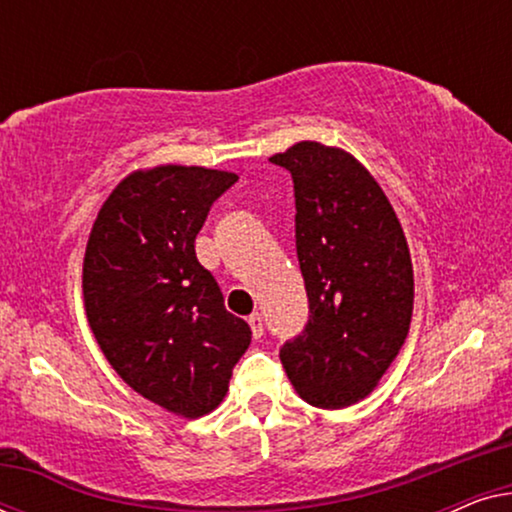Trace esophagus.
Segmentation results:
<instances>
[{
	"mask_svg": "<svg viewBox=\"0 0 512 512\" xmlns=\"http://www.w3.org/2000/svg\"><path fill=\"white\" fill-rule=\"evenodd\" d=\"M249 326H251V335H254L256 340L263 338V331H265V326H263V314H258V312L251 314V317H249Z\"/></svg>",
	"mask_w": 512,
	"mask_h": 512,
	"instance_id": "34e87169",
	"label": "esophagus"
}]
</instances>
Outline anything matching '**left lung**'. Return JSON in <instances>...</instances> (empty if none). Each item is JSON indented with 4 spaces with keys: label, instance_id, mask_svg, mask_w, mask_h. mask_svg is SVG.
<instances>
[{
    "label": "left lung",
    "instance_id": "1",
    "mask_svg": "<svg viewBox=\"0 0 512 512\" xmlns=\"http://www.w3.org/2000/svg\"><path fill=\"white\" fill-rule=\"evenodd\" d=\"M291 172L296 251L310 319L279 359L303 401L340 410L377 387L410 331L415 279L401 221L352 153L298 142L270 158Z\"/></svg>",
    "mask_w": 512,
    "mask_h": 512
}]
</instances>
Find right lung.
Returning a JSON list of instances; mask_svg holds the SVG:
<instances>
[{
	"label": "right lung",
	"instance_id": "right-lung-1",
	"mask_svg": "<svg viewBox=\"0 0 512 512\" xmlns=\"http://www.w3.org/2000/svg\"><path fill=\"white\" fill-rule=\"evenodd\" d=\"M235 181L195 165L132 172L104 200L83 256V305L111 368L188 419L223 401L251 342L195 256L209 207Z\"/></svg>",
	"mask_w": 512,
	"mask_h": 512
}]
</instances>
